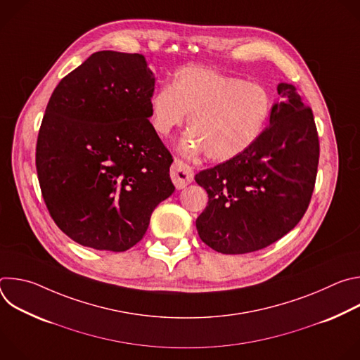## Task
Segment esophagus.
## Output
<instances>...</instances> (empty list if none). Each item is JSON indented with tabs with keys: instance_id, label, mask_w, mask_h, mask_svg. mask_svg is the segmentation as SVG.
<instances>
[{
	"instance_id": "34e87169",
	"label": "esophagus",
	"mask_w": 360,
	"mask_h": 360,
	"mask_svg": "<svg viewBox=\"0 0 360 360\" xmlns=\"http://www.w3.org/2000/svg\"><path fill=\"white\" fill-rule=\"evenodd\" d=\"M171 178H172L175 186L178 189H182L193 181V171L186 162H184L179 158H175L174 164L171 167Z\"/></svg>"
}]
</instances>
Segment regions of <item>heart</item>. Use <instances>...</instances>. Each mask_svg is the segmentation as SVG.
Segmentation results:
<instances>
[{
    "label": "heart",
    "mask_w": 360,
    "mask_h": 360,
    "mask_svg": "<svg viewBox=\"0 0 360 360\" xmlns=\"http://www.w3.org/2000/svg\"><path fill=\"white\" fill-rule=\"evenodd\" d=\"M272 95L258 82L218 71L186 67L172 85H162L149 99L153 131L168 135L189 112L184 149L205 150L214 161H228L252 146L264 132L272 111Z\"/></svg>",
    "instance_id": "heart-1"
}]
</instances>
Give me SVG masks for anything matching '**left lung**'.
<instances>
[{"instance_id": "8db88e82", "label": "left lung", "mask_w": 360, "mask_h": 360, "mask_svg": "<svg viewBox=\"0 0 360 360\" xmlns=\"http://www.w3.org/2000/svg\"><path fill=\"white\" fill-rule=\"evenodd\" d=\"M269 127L240 155L195 175L208 193L196 219L202 242L225 255L264 249L303 218L315 189L319 138L314 112L290 84Z\"/></svg>"}]
</instances>
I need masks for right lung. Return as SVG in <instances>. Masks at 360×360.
<instances>
[{"mask_svg": "<svg viewBox=\"0 0 360 360\" xmlns=\"http://www.w3.org/2000/svg\"><path fill=\"white\" fill-rule=\"evenodd\" d=\"M155 77L141 54L98 51L65 75L42 118L35 165L46 210L79 245L124 252L172 195V155L149 122Z\"/></svg>", "mask_w": 360, "mask_h": 360, "instance_id": "1", "label": "right lung"}]
</instances>
